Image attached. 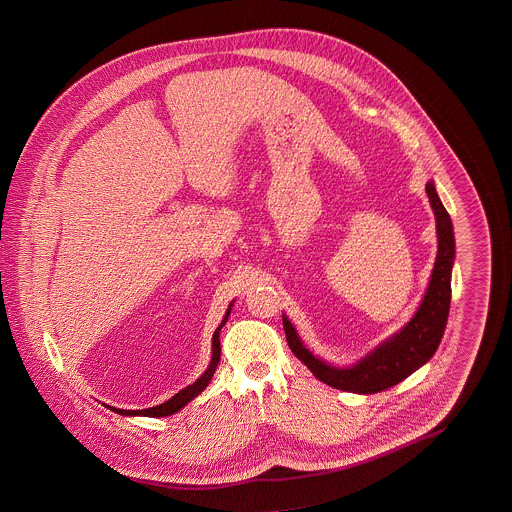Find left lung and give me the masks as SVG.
Returning a JSON list of instances; mask_svg holds the SVG:
<instances>
[{
  "label": "left lung",
  "mask_w": 512,
  "mask_h": 512,
  "mask_svg": "<svg viewBox=\"0 0 512 512\" xmlns=\"http://www.w3.org/2000/svg\"><path fill=\"white\" fill-rule=\"evenodd\" d=\"M426 194L436 215L438 257L426 295L405 328L380 343L365 359L349 368L328 365L315 357L299 340L292 322L284 315L286 341L293 355L305 363L320 382L341 391L378 393L403 382L414 370L426 365L443 338L451 305V270L455 261V236L449 213L439 201L434 182L426 184Z\"/></svg>",
  "instance_id": "left-lung-1"
}]
</instances>
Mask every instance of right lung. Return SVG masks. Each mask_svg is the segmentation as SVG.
<instances>
[{
  "label": "right lung",
  "mask_w": 512,
  "mask_h": 512,
  "mask_svg": "<svg viewBox=\"0 0 512 512\" xmlns=\"http://www.w3.org/2000/svg\"><path fill=\"white\" fill-rule=\"evenodd\" d=\"M230 307H232V305H230ZM230 307H228V311H226V317L222 318L219 328H217L215 334H213V359H211V363L207 366V370L201 374V378H197L192 386L178 391L176 395H172L169 401H165V403H161V405H155V407H149V409H142V411H124V409H115V407H109V405H107V407L117 414H122V416H169V414L178 413L182 407H186L194 397H197L201 391L207 388V384L211 382V378H213V374H215V370H217V365H219L220 361L219 332L220 328H222V326L226 324V320H228Z\"/></svg>",
  "instance_id": "add662e5"
}]
</instances>
